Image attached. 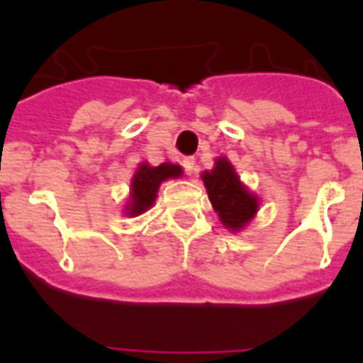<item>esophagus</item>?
<instances>
[{"label": "esophagus", "mask_w": 363, "mask_h": 363, "mask_svg": "<svg viewBox=\"0 0 363 363\" xmlns=\"http://www.w3.org/2000/svg\"><path fill=\"white\" fill-rule=\"evenodd\" d=\"M182 169L186 175H192L194 171H196V160L194 158H184L182 160Z\"/></svg>", "instance_id": "1"}]
</instances>
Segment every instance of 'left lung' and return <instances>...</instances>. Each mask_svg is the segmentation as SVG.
I'll return each mask as SVG.
<instances>
[{
    "mask_svg": "<svg viewBox=\"0 0 363 363\" xmlns=\"http://www.w3.org/2000/svg\"><path fill=\"white\" fill-rule=\"evenodd\" d=\"M201 177L222 224L230 230H241L258 211V198L247 192L226 158L216 160L215 169L205 171Z\"/></svg>",
    "mask_w": 363,
    "mask_h": 363,
    "instance_id": "8db88e82",
    "label": "left lung"
}]
</instances>
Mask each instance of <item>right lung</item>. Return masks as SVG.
<instances>
[{"instance_id": "right-lung-1", "label": "right lung", "mask_w": 363, "mask_h": 363, "mask_svg": "<svg viewBox=\"0 0 363 363\" xmlns=\"http://www.w3.org/2000/svg\"><path fill=\"white\" fill-rule=\"evenodd\" d=\"M182 169L179 165L173 164H162L158 167H150V165L143 164L133 175L131 181V196H130V205L125 213L130 216H137L150 209L156 199V192H158L160 184L165 179H175L181 177Z\"/></svg>"}]
</instances>
